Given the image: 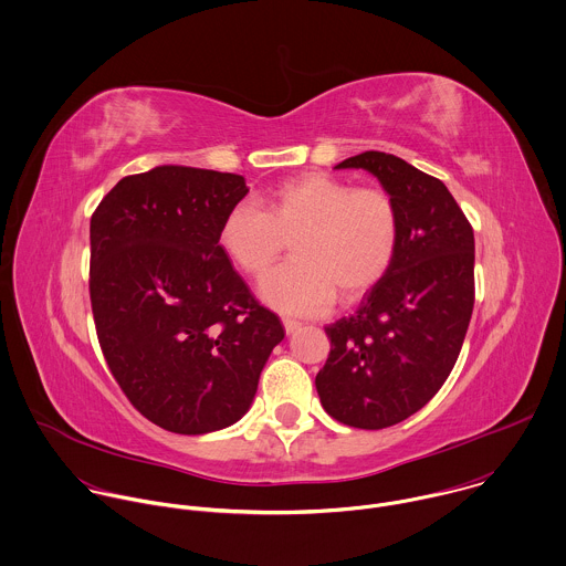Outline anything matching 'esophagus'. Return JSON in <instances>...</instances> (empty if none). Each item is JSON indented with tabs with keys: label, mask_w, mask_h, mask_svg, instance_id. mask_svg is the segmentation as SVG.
I'll list each match as a JSON object with an SVG mask.
<instances>
[{
	"label": "esophagus",
	"mask_w": 566,
	"mask_h": 566,
	"mask_svg": "<svg viewBox=\"0 0 566 566\" xmlns=\"http://www.w3.org/2000/svg\"><path fill=\"white\" fill-rule=\"evenodd\" d=\"M282 324H284V331H286V335H293L295 331H300L302 328V324L300 322H295V319H282Z\"/></svg>",
	"instance_id": "esophagus-1"
}]
</instances>
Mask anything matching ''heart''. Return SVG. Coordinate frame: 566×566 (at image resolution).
I'll list each match as a JSON object with an SVG mask.
<instances>
[{
	"mask_svg": "<svg viewBox=\"0 0 566 566\" xmlns=\"http://www.w3.org/2000/svg\"><path fill=\"white\" fill-rule=\"evenodd\" d=\"M293 260L260 284V297L286 315H322L337 295L352 302L389 273L400 217L378 188H354L324 172H306L275 186L262 208L240 201L227 210L219 244L247 277H260L291 240Z\"/></svg>",
	"mask_w": 566,
	"mask_h": 566,
	"instance_id": "heart-1",
	"label": "heart"
}]
</instances>
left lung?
Listing matches in <instances>:
<instances>
[{"mask_svg": "<svg viewBox=\"0 0 566 566\" xmlns=\"http://www.w3.org/2000/svg\"><path fill=\"white\" fill-rule=\"evenodd\" d=\"M335 168L371 172L400 217L389 273L326 326L331 354L315 378L335 420L376 431L420 411L454 367L474 306V233L449 188L396 155L367 150Z\"/></svg>", "mask_w": 566, "mask_h": 566, "instance_id": "8db88e82", "label": "left lung"}]
</instances>
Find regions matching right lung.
<instances>
[{"mask_svg": "<svg viewBox=\"0 0 566 566\" xmlns=\"http://www.w3.org/2000/svg\"><path fill=\"white\" fill-rule=\"evenodd\" d=\"M244 177L157 166L124 177L92 217L90 295L119 389L153 424L201 436L238 422L284 339L219 244Z\"/></svg>", "mask_w": 566, "mask_h": 566, "instance_id": "right-lung-1", "label": "right lung"}]
</instances>
